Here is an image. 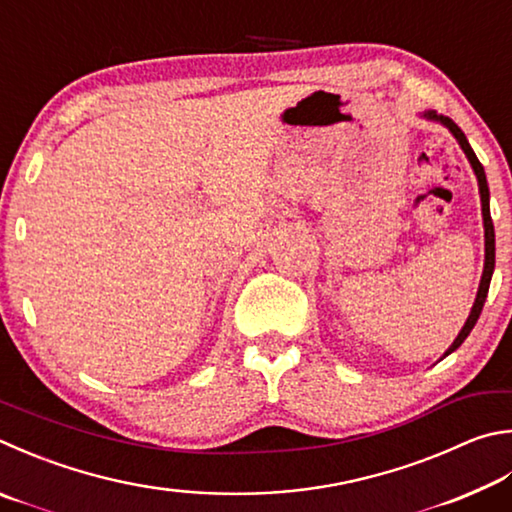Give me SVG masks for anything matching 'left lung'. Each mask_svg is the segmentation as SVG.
Segmentation results:
<instances>
[{
  "label": "left lung",
  "instance_id": "left-lung-1",
  "mask_svg": "<svg viewBox=\"0 0 512 512\" xmlns=\"http://www.w3.org/2000/svg\"><path fill=\"white\" fill-rule=\"evenodd\" d=\"M423 118L427 120H436V123L445 125L452 132V136L457 138L461 150L466 152L468 161L472 165V170H475L477 174V181H479V194H481V215H483V237H486V262H483V275H481V282H479V291H477V297H475V304H472V311L468 315L466 324H463V329L459 331V336L454 338V342L450 345V349L443 353V356H450V353L454 349H459L463 345V340H466L470 336V331L475 329V324L479 320L481 315V309H483V302H486L488 297V288H490V280H492V271H495V226H492V219H490V190H488V181H486V172H483V165L479 163L477 154L472 152V147L468 143L466 134L461 132L459 125L454 123L452 118L448 116H441L436 114V111H425Z\"/></svg>",
  "mask_w": 512,
  "mask_h": 512
}]
</instances>
